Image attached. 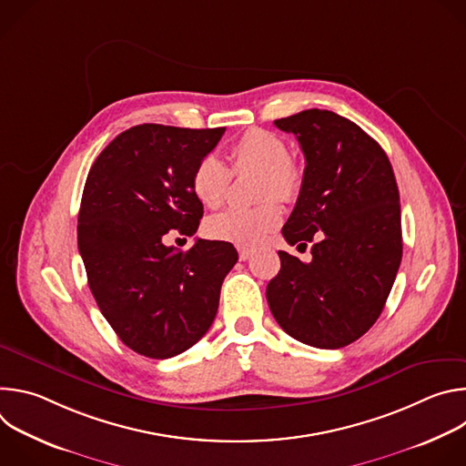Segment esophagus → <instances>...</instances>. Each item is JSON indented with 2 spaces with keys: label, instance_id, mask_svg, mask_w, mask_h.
I'll list each match as a JSON object with an SVG mask.
<instances>
[{
  "label": "esophagus",
  "instance_id": "1",
  "mask_svg": "<svg viewBox=\"0 0 466 466\" xmlns=\"http://www.w3.org/2000/svg\"><path fill=\"white\" fill-rule=\"evenodd\" d=\"M238 252H239V259H243V261L252 256V250L247 247H238Z\"/></svg>",
  "mask_w": 466,
  "mask_h": 466
}]
</instances>
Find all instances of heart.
Masks as SVG:
<instances>
[{"label":"heart","mask_w":466,"mask_h":466,"mask_svg":"<svg viewBox=\"0 0 466 466\" xmlns=\"http://www.w3.org/2000/svg\"><path fill=\"white\" fill-rule=\"evenodd\" d=\"M228 166L216 155L197 162L191 173V189L197 201L207 208H219L228 197L232 173L258 171V193L261 198L279 197L291 201L297 197L302 175L288 157V146L277 135L263 128H250L230 146ZM282 208L277 201L261 203L256 208H232L208 219L207 232L214 239L236 245H256L268 238L280 223Z\"/></svg>","instance_id":"1"}]
</instances>
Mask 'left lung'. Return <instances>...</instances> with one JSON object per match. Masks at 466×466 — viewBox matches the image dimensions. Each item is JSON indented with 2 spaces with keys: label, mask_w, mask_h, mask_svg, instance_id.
<instances>
[{
  "label": "left lung",
  "mask_w": 466,
  "mask_h": 466,
  "mask_svg": "<svg viewBox=\"0 0 466 466\" xmlns=\"http://www.w3.org/2000/svg\"><path fill=\"white\" fill-rule=\"evenodd\" d=\"M275 125L295 135L306 158L282 234L289 245H313L309 263L279 250L268 302L297 341L341 349L376 322L400 268L396 178L380 144L336 112L309 108Z\"/></svg>",
  "instance_id": "obj_1"
}]
</instances>
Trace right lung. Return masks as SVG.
<instances>
[{
  "mask_svg": "<svg viewBox=\"0 0 466 466\" xmlns=\"http://www.w3.org/2000/svg\"><path fill=\"white\" fill-rule=\"evenodd\" d=\"M223 135L225 127L144 123L121 132L90 167L77 227L88 286L117 338L146 358H173L207 334L238 261L227 241L164 245L169 230L197 232L203 205L191 173Z\"/></svg>",
  "mask_w": 466,
  "mask_h": 466,
  "instance_id": "1",
  "label": "right lung"
}]
</instances>
